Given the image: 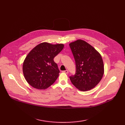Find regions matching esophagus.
I'll use <instances>...</instances> for the list:
<instances>
[{
	"instance_id": "1",
	"label": "esophagus",
	"mask_w": 125,
	"mask_h": 125,
	"mask_svg": "<svg viewBox=\"0 0 125 125\" xmlns=\"http://www.w3.org/2000/svg\"><path fill=\"white\" fill-rule=\"evenodd\" d=\"M62 72H63V73H68V71L67 70H64V71H63Z\"/></svg>"
}]
</instances>
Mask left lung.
<instances>
[{
  "instance_id": "8db88e82",
  "label": "left lung",
  "mask_w": 125,
  "mask_h": 125,
  "mask_svg": "<svg viewBox=\"0 0 125 125\" xmlns=\"http://www.w3.org/2000/svg\"><path fill=\"white\" fill-rule=\"evenodd\" d=\"M69 46L76 64V73L69 77L71 83L82 91L93 89L104 74V64L100 54L82 39L70 42Z\"/></svg>"
}]
</instances>
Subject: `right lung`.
Here are the masks:
<instances>
[{"instance_id": "add662e5", "label": "right lung", "mask_w": 125, "mask_h": 125, "mask_svg": "<svg viewBox=\"0 0 125 125\" xmlns=\"http://www.w3.org/2000/svg\"><path fill=\"white\" fill-rule=\"evenodd\" d=\"M62 43L42 42L33 49L25 58L23 72L27 83L35 89L44 90L53 84L60 73L54 58L63 49Z\"/></svg>"}]
</instances>
